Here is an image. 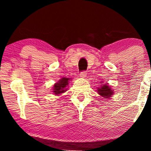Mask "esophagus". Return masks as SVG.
Returning <instances> with one entry per match:
<instances>
[{"label": "esophagus", "mask_w": 151, "mask_h": 151, "mask_svg": "<svg viewBox=\"0 0 151 151\" xmlns=\"http://www.w3.org/2000/svg\"><path fill=\"white\" fill-rule=\"evenodd\" d=\"M80 77H82V78H84V77H86V71H82V72H81Z\"/></svg>", "instance_id": "34e87169"}]
</instances>
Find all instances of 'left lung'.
Masks as SVG:
<instances>
[{
  "label": "left lung",
  "instance_id": "8db88e82",
  "mask_svg": "<svg viewBox=\"0 0 151 151\" xmlns=\"http://www.w3.org/2000/svg\"><path fill=\"white\" fill-rule=\"evenodd\" d=\"M99 94L101 95L102 97L104 99H109V97L113 95L114 91L109 87V85L107 84H104V85H101V87H99L97 90Z\"/></svg>",
  "mask_w": 151,
  "mask_h": 151
}]
</instances>
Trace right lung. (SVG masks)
Segmentation results:
<instances>
[{
	"mask_svg": "<svg viewBox=\"0 0 151 151\" xmlns=\"http://www.w3.org/2000/svg\"><path fill=\"white\" fill-rule=\"evenodd\" d=\"M69 80H70V78L65 77L60 79V81L54 85L52 92H54L55 95L61 94L62 93L65 92L67 91V86L69 84Z\"/></svg>",
	"mask_w": 151,
	"mask_h": 151,
	"instance_id": "add662e5",
	"label": "right lung"
}]
</instances>
